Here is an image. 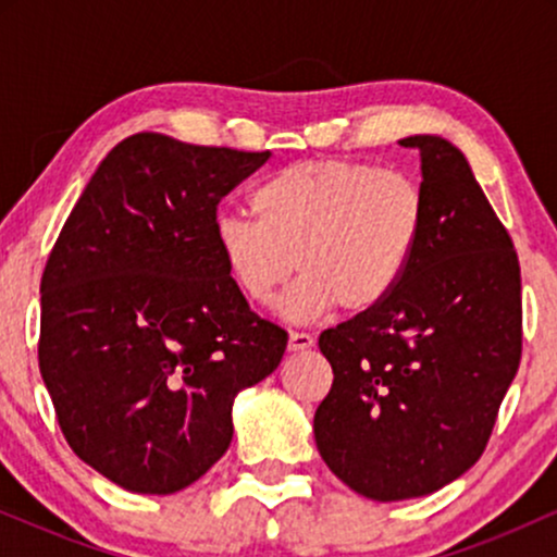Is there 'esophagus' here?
<instances>
[{
  "instance_id": "34e87169",
  "label": "esophagus",
  "mask_w": 557,
  "mask_h": 557,
  "mask_svg": "<svg viewBox=\"0 0 557 557\" xmlns=\"http://www.w3.org/2000/svg\"><path fill=\"white\" fill-rule=\"evenodd\" d=\"M314 345V337L309 332H290V341H287V348L290 350H306Z\"/></svg>"
}]
</instances>
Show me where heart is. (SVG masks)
<instances>
[{
	"instance_id": "heart-1",
	"label": "heart",
	"mask_w": 557,
	"mask_h": 557,
	"mask_svg": "<svg viewBox=\"0 0 557 557\" xmlns=\"http://www.w3.org/2000/svg\"><path fill=\"white\" fill-rule=\"evenodd\" d=\"M257 220L220 214L214 246L240 296L257 306L285 298L290 319L374 311L406 277L426 227V196L406 172L350 159H306L251 190Z\"/></svg>"
}]
</instances>
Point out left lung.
I'll return each instance as SVG.
<instances>
[{"mask_svg":"<svg viewBox=\"0 0 557 557\" xmlns=\"http://www.w3.org/2000/svg\"><path fill=\"white\" fill-rule=\"evenodd\" d=\"M426 227L385 304L319 335L332 387L314 413L324 463L363 497L430 495L479 461L521 361V270L461 151L411 136Z\"/></svg>","mask_w":557,"mask_h":557,"instance_id":"1","label":"left lung"}]
</instances>
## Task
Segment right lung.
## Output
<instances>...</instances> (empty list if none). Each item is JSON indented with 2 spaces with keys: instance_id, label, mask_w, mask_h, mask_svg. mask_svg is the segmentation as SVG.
I'll list each match as a JSON object with an SVG mask.
<instances>
[{
  "instance_id": "1",
  "label": "right lung",
  "mask_w": 557,
  "mask_h": 557,
  "mask_svg": "<svg viewBox=\"0 0 557 557\" xmlns=\"http://www.w3.org/2000/svg\"><path fill=\"white\" fill-rule=\"evenodd\" d=\"M270 151L136 133L101 159L41 277L38 367L75 456L172 495L233 440V400L280 367L214 246L216 207Z\"/></svg>"
}]
</instances>
